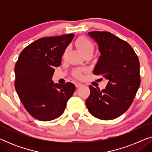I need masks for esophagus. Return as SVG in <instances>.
<instances>
[{"mask_svg":"<svg viewBox=\"0 0 152 152\" xmlns=\"http://www.w3.org/2000/svg\"><path fill=\"white\" fill-rule=\"evenodd\" d=\"M84 84H82V83H75V86L77 87V88H79V87L82 86Z\"/></svg>","mask_w":152,"mask_h":152,"instance_id":"34e87169","label":"esophagus"}]
</instances>
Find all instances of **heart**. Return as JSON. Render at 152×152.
I'll list each match as a JSON object with an SVG mask.
<instances>
[{
	"mask_svg": "<svg viewBox=\"0 0 152 152\" xmlns=\"http://www.w3.org/2000/svg\"><path fill=\"white\" fill-rule=\"evenodd\" d=\"M75 45L84 55L88 53H93V50H94V45H93V43L86 37H79L75 41ZM66 53H67V50H66L63 54L64 57H65ZM84 71L85 70L83 68H77V69L74 70L72 74L77 78H82Z\"/></svg>",
	"mask_w": 152,
	"mask_h": 152,
	"instance_id": "obj_1",
	"label": "heart"
}]
</instances>
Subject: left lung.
I'll list each match as a JSON object with an SVG mask.
<instances>
[{
	"mask_svg": "<svg viewBox=\"0 0 152 152\" xmlns=\"http://www.w3.org/2000/svg\"><path fill=\"white\" fill-rule=\"evenodd\" d=\"M88 34L98 43L101 53L93 73L109 82L102 91L90 85L86 105L94 117L113 120L123 114L134 101L140 84V62L132 47L111 32L93 31Z\"/></svg>",
	"mask_w": 152,
	"mask_h": 152,
	"instance_id": "left-lung-1",
	"label": "left lung"
}]
</instances>
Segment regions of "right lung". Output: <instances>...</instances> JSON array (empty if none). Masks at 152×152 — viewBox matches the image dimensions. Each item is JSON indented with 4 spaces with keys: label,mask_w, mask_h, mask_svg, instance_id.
I'll return each mask as SVG.
<instances>
[{
    "label": "right lung",
    "mask_w": 152,
    "mask_h": 152,
    "mask_svg": "<svg viewBox=\"0 0 152 152\" xmlns=\"http://www.w3.org/2000/svg\"><path fill=\"white\" fill-rule=\"evenodd\" d=\"M74 34L43 37L25 48L16 61L14 86L26 109L32 117L50 121L62 115L66 104L75 91L72 83L54 84L55 67Z\"/></svg>",
    "instance_id": "add662e5"
}]
</instances>
